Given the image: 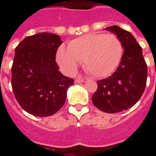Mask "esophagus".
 I'll list each match as a JSON object with an SVG mask.
<instances>
[{
  "instance_id": "obj_1",
  "label": "esophagus",
  "mask_w": 156,
  "mask_h": 156,
  "mask_svg": "<svg viewBox=\"0 0 156 156\" xmlns=\"http://www.w3.org/2000/svg\"><path fill=\"white\" fill-rule=\"evenodd\" d=\"M84 82V78H83L82 77H78L75 79V83H83Z\"/></svg>"
}]
</instances>
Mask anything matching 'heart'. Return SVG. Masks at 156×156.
Wrapping results in <instances>:
<instances>
[{"mask_svg": "<svg viewBox=\"0 0 156 156\" xmlns=\"http://www.w3.org/2000/svg\"><path fill=\"white\" fill-rule=\"evenodd\" d=\"M123 44L115 34L88 33L72 41L68 51L60 49L58 62L68 73H74L78 62L95 77H105L117 68L123 56Z\"/></svg>", "mask_w": 156, "mask_h": 156, "instance_id": "heart-1", "label": "heart"}]
</instances>
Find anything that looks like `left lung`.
Returning <instances> with one entry per match:
<instances>
[{
  "instance_id": "1",
  "label": "left lung",
  "mask_w": 156,
  "mask_h": 156,
  "mask_svg": "<svg viewBox=\"0 0 156 156\" xmlns=\"http://www.w3.org/2000/svg\"><path fill=\"white\" fill-rule=\"evenodd\" d=\"M106 29L117 35L124 50L116 71L97 82L92 102L102 111L114 114L130 108L139 101L146 86L147 65L142 48L130 32L118 26Z\"/></svg>"
}]
</instances>
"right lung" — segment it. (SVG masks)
Returning <instances> with one entry per match:
<instances>
[{
	"instance_id": "right-lung-1",
	"label": "right lung",
	"mask_w": 156,
	"mask_h": 156,
	"mask_svg": "<svg viewBox=\"0 0 156 156\" xmlns=\"http://www.w3.org/2000/svg\"><path fill=\"white\" fill-rule=\"evenodd\" d=\"M62 43L57 34L41 32L22 40L15 49L12 87L25 111L38 117L54 115L63 106L73 79L58 71L56 53Z\"/></svg>"
}]
</instances>
